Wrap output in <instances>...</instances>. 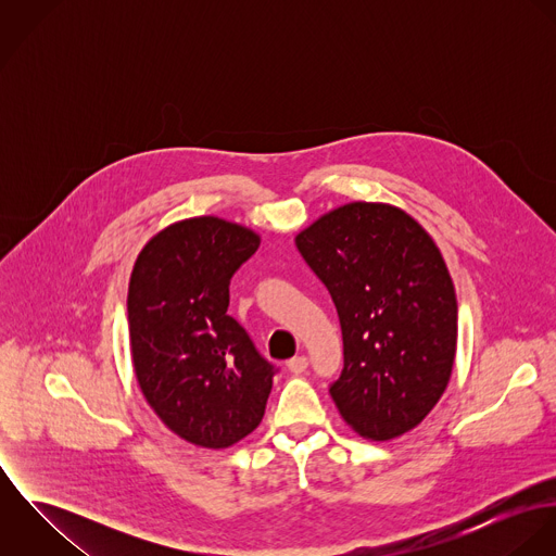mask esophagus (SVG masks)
Wrapping results in <instances>:
<instances>
[{"mask_svg": "<svg viewBox=\"0 0 556 556\" xmlns=\"http://www.w3.org/2000/svg\"><path fill=\"white\" fill-rule=\"evenodd\" d=\"M287 368H289V372H293V375H302V372H306V368H308V359H306L304 355L293 357V359L287 362Z\"/></svg>", "mask_w": 556, "mask_h": 556, "instance_id": "1", "label": "esophagus"}]
</instances>
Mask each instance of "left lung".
Segmentation results:
<instances>
[{
	"label": "left lung",
	"mask_w": 556,
	"mask_h": 556,
	"mask_svg": "<svg viewBox=\"0 0 556 556\" xmlns=\"http://www.w3.org/2000/svg\"><path fill=\"white\" fill-rule=\"evenodd\" d=\"M295 245L327 287L344 368L329 388L359 437L390 441L424 421L447 390L458 304L428 231L390 203L353 201L323 214Z\"/></svg>",
	"instance_id": "obj_1"
}]
</instances>
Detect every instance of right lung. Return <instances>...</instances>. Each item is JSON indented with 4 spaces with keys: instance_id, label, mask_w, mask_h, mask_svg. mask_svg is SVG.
<instances>
[{
    "instance_id": "right-lung-1",
    "label": "right lung",
    "mask_w": 556,
    "mask_h": 556,
    "mask_svg": "<svg viewBox=\"0 0 556 556\" xmlns=\"http://www.w3.org/2000/svg\"><path fill=\"white\" fill-rule=\"evenodd\" d=\"M261 243L218 216L164 227L139 252L128 285L135 377L162 424L225 450L263 419L274 366L227 315L229 282Z\"/></svg>"
}]
</instances>
